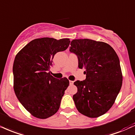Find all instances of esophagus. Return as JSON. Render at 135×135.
<instances>
[{
  "mask_svg": "<svg viewBox=\"0 0 135 135\" xmlns=\"http://www.w3.org/2000/svg\"><path fill=\"white\" fill-rule=\"evenodd\" d=\"M74 81L73 80H69V83H70V85H73V84H74Z\"/></svg>",
  "mask_w": 135,
  "mask_h": 135,
  "instance_id": "esophagus-1",
  "label": "esophagus"
}]
</instances>
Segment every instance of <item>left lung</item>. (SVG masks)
<instances>
[{"instance_id":"obj_1","label":"left lung","mask_w":135,"mask_h":135,"mask_svg":"<svg viewBox=\"0 0 135 135\" xmlns=\"http://www.w3.org/2000/svg\"><path fill=\"white\" fill-rule=\"evenodd\" d=\"M70 51L79 59V69H85V80L74 82L77 92L73 95L82 114L97 118L114 104L123 83L119 57L108 43L89 39L74 40Z\"/></svg>"}]
</instances>
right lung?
<instances>
[{
  "instance_id": "right-lung-1",
  "label": "right lung",
  "mask_w": 135,
  "mask_h": 135,
  "mask_svg": "<svg viewBox=\"0 0 135 135\" xmlns=\"http://www.w3.org/2000/svg\"><path fill=\"white\" fill-rule=\"evenodd\" d=\"M69 38H42L32 40L16 55L13 64L14 92L32 116L46 119L58 111L67 78L60 80L50 74L53 58L69 47Z\"/></svg>"
}]
</instances>
